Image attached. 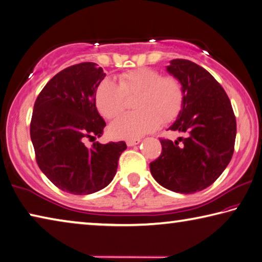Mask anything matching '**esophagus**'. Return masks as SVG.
Masks as SVG:
<instances>
[{"instance_id": "obj_1", "label": "esophagus", "mask_w": 262, "mask_h": 262, "mask_svg": "<svg viewBox=\"0 0 262 262\" xmlns=\"http://www.w3.org/2000/svg\"><path fill=\"white\" fill-rule=\"evenodd\" d=\"M141 142V140L140 139H136V140H127V145L128 147H133V145H136V144H139Z\"/></svg>"}]
</instances>
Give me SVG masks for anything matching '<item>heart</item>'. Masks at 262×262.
Instances as JSON below:
<instances>
[{
  "instance_id": "heart-1",
  "label": "heart",
  "mask_w": 262,
  "mask_h": 262,
  "mask_svg": "<svg viewBox=\"0 0 262 262\" xmlns=\"http://www.w3.org/2000/svg\"><path fill=\"white\" fill-rule=\"evenodd\" d=\"M134 113L123 115L110 126L115 139H139L163 125L173 122L185 104L180 79L154 68H137L122 73L119 83L106 78L96 90V105L105 119L113 120L125 112L129 98H135Z\"/></svg>"
}]
</instances>
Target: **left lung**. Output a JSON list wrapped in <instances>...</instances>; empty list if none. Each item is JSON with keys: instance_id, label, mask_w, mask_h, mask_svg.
I'll list each match as a JSON object with an SVG mask.
<instances>
[{"instance_id": "1", "label": "left lung", "mask_w": 262, "mask_h": 262, "mask_svg": "<svg viewBox=\"0 0 262 262\" xmlns=\"http://www.w3.org/2000/svg\"><path fill=\"white\" fill-rule=\"evenodd\" d=\"M166 69L185 91L184 108L170 129L186 137L159 139L162 152L150 163V171L163 187L190 194L210 186L231 161L236 117L227 92L205 68L176 59Z\"/></svg>"}]
</instances>
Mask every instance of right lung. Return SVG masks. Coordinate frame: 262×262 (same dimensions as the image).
<instances>
[{
  "label": "right lung",
  "instance_id": "add662e5",
  "mask_svg": "<svg viewBox=\"0 0 262 262\" xmlns=\"http://www.w3.org/2000/svg\"><path fill=\"white\" fill-rule=\"evenodd\" d=\"M106 74L94 62L70 66L48 82L37 97L30 125L35 161L56 187L75 195L106 187L117 173L123 141L86 147L106 123L96 107V90Z\"/></svg>",
  "mask_w": 262,
  "mask_h": 262
}]
</instances>
